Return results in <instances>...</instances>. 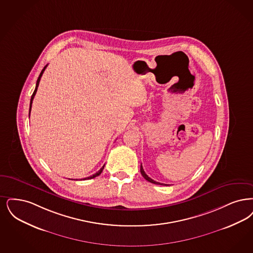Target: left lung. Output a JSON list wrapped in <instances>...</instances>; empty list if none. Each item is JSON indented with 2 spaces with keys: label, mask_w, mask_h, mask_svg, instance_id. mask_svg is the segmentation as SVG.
I'll list each match as a JSON object with an SVG mask.
<instances>
[{
  "label": "left lung",
  "mask_w": 253,
  "mask_h": 253,
  "mask_svg": "<svg viewBox=\"0 0 253 253\" xmlns=\"http://www.w3.org/2000/svg\"><path fill=\"white\" fill-rule=\"evenodd\" d=\"M140 172H141L142 176L148 181V182H152V183H155V184H161V185H163L164 183H161V182H155V181H153L152 179H151L146 173H145V171H144V169H143V167L140 166ZM164 185H168V184H164Z\"/></svg>",
  "instance_id": "1"
}]
</instances>
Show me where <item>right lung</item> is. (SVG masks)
Masks as SVG:
<instances>
[{
    "instance_id": "obj_1",
    "label": "right lung",
    "mask_w": 253,
    "mask_h": 253,
    "mask_svg": "<svg viewBox=\"0 0 253 253\" xmlns=\"http://www.w3.org/2000/svg\"><path fill=\"white\" fill-rule=\"evenodd\" d=\"M47 68V65L44 67V69L41 71V74H40V76H39V78H38V81H37V84H36V88H35V91H34V93H33V95H32V97H31V101H30V109H29V117H30V113H31V108H32V102H33V100H34V97H35V95H36V93H37V90H38V87H39V84H40V82H41V76H42V74H43V72L45 71V69ZM104 169V166L101 168V169L99 170L98 172H96L95 174H93L92 176H89V177H87V178H84V179H83V180H89V179H93V178H95V177H97V176H99L100 174H101V172H102V169Z\"/></svg>"
}]
</instances>
